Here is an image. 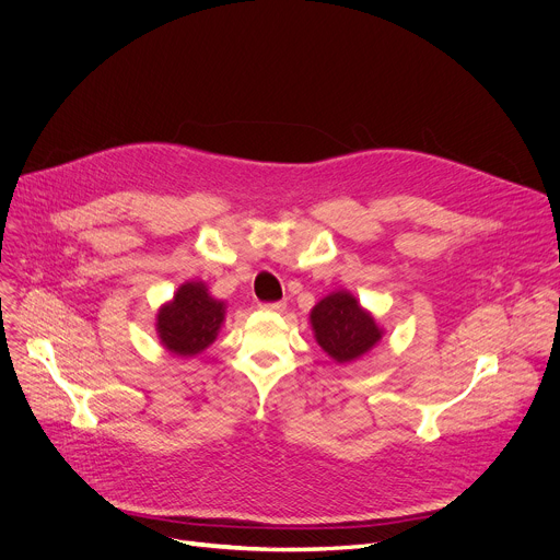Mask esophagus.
Returning <instances> with one entry per match:
<instances>
[{"label": "esophagus", "mask_w": 560, "mask_h": 560, "mask_svg": "<svg viewBox=\"0 0 560 560\" xmlns=\"http://www.w3.org/2000/svg\"><path fill=\"white\" fill-rule=\"evenodd\" d=\"M261 311H270V313H283L285 311V301H272V303H261Z\"/></svg>", "instance_id": "esophagus-1"}]
</instances>
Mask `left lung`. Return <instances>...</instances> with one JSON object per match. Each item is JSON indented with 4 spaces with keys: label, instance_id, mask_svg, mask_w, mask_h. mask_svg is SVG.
I'll list each match as a JSON object with an SVG mask.
<instances>
[{
    "label": "left lung",
    "instance_id": "8db88e82",
    "mask_svg": "<svg viewBox=\"0 0 560 560\" xmlns=\"http://www.w3.org/2000/svg\"><path fill=\"white\" fill-rule=\"evenodd\" d=\"M317 343L337 364L360 360L384 335L373 315L348 290L324 296L311 313Z\"/></svg>",
    "mask_w": 560,
    "mask_h": 560
}]
</instances>
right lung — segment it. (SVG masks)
I'll list each match as a JSON object with an SVG mask.
<instances>
[{
	"label": "right lung",
	"instance_id": "1",
	"mask_svg": "<svg viewBox=\"0 0 560 560\" xmlns=\"http://www.w3.org/2000/svg\"><path fill=\"white\" fill-rule=\"evenodd\" d=\"M223 319L225 303L214 299L202 281H187L174 292L172 301L161 306L156 332L170 352L191 358L217 339Z\"/></svg>",
	"mask_w": 560,
	"mask_h": 560
}]
</instances>
